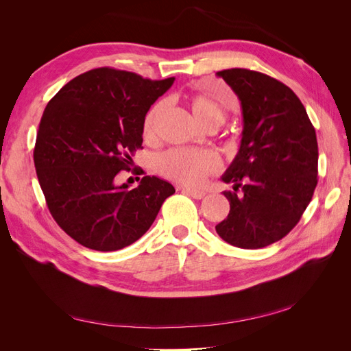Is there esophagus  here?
<instances>
[{"mask_svg":"<svg viewBox=\"0 0 351 351\" xmlns=\"http://www.w3.org/2000/svg\"><path fill=\"white\" fill-rule=\"evenodd\" d=\"M178 189L183 190L184 193L190 195V196L195 197V199H204L205 195H206L204 190H199V189H192V187H178Z\"/></svg>","mask_w":351,"mask_h":351,"instance_id":"obj_1","label":"esophagus"}]
</instances>
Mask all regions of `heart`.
<instances>
[{"mask_svg": "<svg viewBox=\"0 0 351 351\" xmlns=\"http://www.w3.org/2000/svg\"><path fill=\"white\" fill-rule=\"evenodd\" d=\"M187 105L199 124L206 129H218L227 119V110L219 101L209 95L195 92L187 97ZM165 111V102H156L147 110L143 119V136L154 141L156 123ZM222 167L221 158L214 151H196L174 147L158 155L155 159L156 171L162 177L186 186H200L205 180L218 173Z\"/></svg>", "mask_w": 351, "mask_h": 351, "instance_id": "heart-1", "label": "heart"}]
</instances>
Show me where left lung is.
<instances>
[{
	"label": "left lung",
	"mask_w": 351,
	"mask_h": 351,
	"mask_svg": "<svg viewBox=\"0 0 351 351\" xmlns=\"http://www.w3.org/2000/svg\"><path fill=\"white\" fill-rule=\"evenodd\" d=\"M217 74L241 102L243 133L239 154L222 176L234 184V192H224L230 214L215 230L231 246L261 249L289 234L312 200L315 127L297 95L280 80L247 69Z\"/></svg>",
	"instance_id": "left-lung-1"
}]
</instances>
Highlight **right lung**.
Instances as JSON below:
<instances>
[{
	"label": "right lung",
	"mask_w": 351,
	"mask_h": 351,
	"mask_svg": "<svg viewBox=\"0 0 351 351\" xmlns=\"http://www.w3.org/2000/svg\"><path fill=\"white\" fill-rule=\"evenodd\" d=\"M173 83L99 67L70 80L48 102L34 151L36 176L52 218L82 246H130L176 192L151 176L132 190L115 184L142 147L145 114Z\"/></svg>",
	"instance_id": "1"
}]
</instances>
